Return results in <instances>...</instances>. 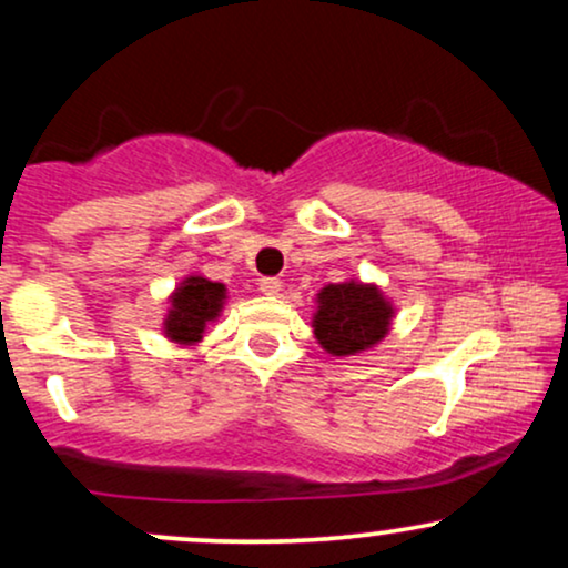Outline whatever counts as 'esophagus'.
<instances>
[{
    "label": "esophagus",
    "mask_w": 568,
    "mask_h": 568,
    "mask_svg": "<svg viewBox=\"0 0 568 568\" xmlns=\"http://www.w3.org/2000/svg\"><path fill=\"white\" fill-rule=\"evenodd\" d=\"M283 288V283H280V277H262L258 280V291L266 293V296H275Z\"/></svg>",
    "instance_id": "1"
}]
</instances>
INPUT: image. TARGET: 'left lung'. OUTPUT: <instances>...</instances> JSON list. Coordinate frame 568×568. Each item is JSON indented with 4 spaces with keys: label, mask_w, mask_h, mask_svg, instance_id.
Masks as SVG:
<instances>
[{
    "label": "left lung",
    "mask_w": 568,
    "mask_h": 568,
    "mask_svg": "<svg viewBox=\"0 0 568 568\" xmlns=\"http://www.w3.org/2000/svg\"><path fill=\"white\" fill-rule=\"evenodd\" d=\"M315 338L331 355H355L382 342L393 321V306L376 285L338 283L317 293Z\"/></svg>",
    "instance_id": "left-lung-1"
}]
</instances>
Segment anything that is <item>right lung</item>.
Masks as SVG:
<instances>
[{"label":"right lung","mask_w":568,"mask_h":568,"mask_svg":"<svg viewBox=\"0 0 568 568\" xmlns=\"http://www.w3.org/2000/svg\"><path fill=\"white\" fill-rule=\"evenodd\" d=\"M226 288L221 283H211L205 277H186L175 291L171 310H168L165 334L173 342L194 344L202 338V331L211 321H216Z\"/></svg>","instance_id":"right-lung-1"}]
</instances>
